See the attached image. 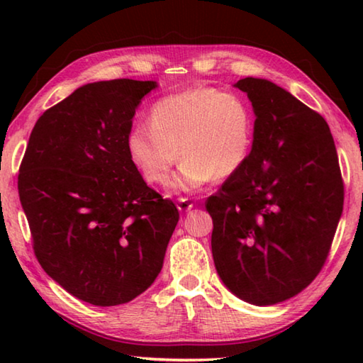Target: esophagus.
Returning a JSON list of instances; mask_svg holds the SVG:
<instances>
[{
  "mask_svg": "<svg viewBox=\"0 0 363 363\" xmlns=\"http://www.w3.org/2000/svg\"><path fill=\"white\" fill-rule=\"evenodd\" d=\"M177 208H179V211H184V213H187V211H190L194 208V203L190 200H187V199H181L179 201H177Z\"/></svg>",
  "mask_w": 363,
  "mask_h": 363,
  "instance_id": "esophagus-1",
  "label": "esophagus"
}]
</instances>
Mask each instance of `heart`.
<instances>
[{"label":"heart","mask_w":363,"mask_h":363,"mask_svg":"<svg viewBox=\"0 0 363 363\" xmlns=\"http://www.w3.org/2000/svg\"><path fill=\"white\" fill-rule=\"evenodd\" d=\"M255 116L240 96L199 86L160 99L150 110V128L128 134V152L147 182L164 184L184 160L169 187L196 192L240 169L253 149Z\"/></svg>","instance_id":"obj_1"}]
</instances>
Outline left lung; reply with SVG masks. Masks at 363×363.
I'll return each instance as SVG.
<instances>
[{
	"instance_id": "8db88e82",
	"label": "left lung",
	"mask_w": 363,
	"mask_h": 363,
	"mask_svg": "<svg viewBox=\"0 0 363 363\" xmlns=\"http://www.w3.org/2000/svg\"><path fill=\"white\" fill-rule=\"evenodd\" d=\"M233 86L253 106L255 140L247 163L206 200L213 259L235 296L272 306L320 272L344 186L322 115L269 79L248 77Z\"/></svg>"
}]
</instances>
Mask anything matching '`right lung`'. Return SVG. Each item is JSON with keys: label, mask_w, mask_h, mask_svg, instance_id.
Masks as SVG:
<instances>
[{"label": "right lung", "mask_w": 363, "mask_h": 363, "mask_svg": "<svg viewBox=\"0 0 363 363\" xmlns=\"http://www.w3.org/2000/svg\"><path fill=\"white\" fill-rule=\"evenodd\" d=\"M157 86L88 83L48 108L30 134L17 186L36 259L84 303L118 306L144 293L179 220L128 152L133 116Z\"/></svg>", "instance_id": "add662e5"}]
</instances>
